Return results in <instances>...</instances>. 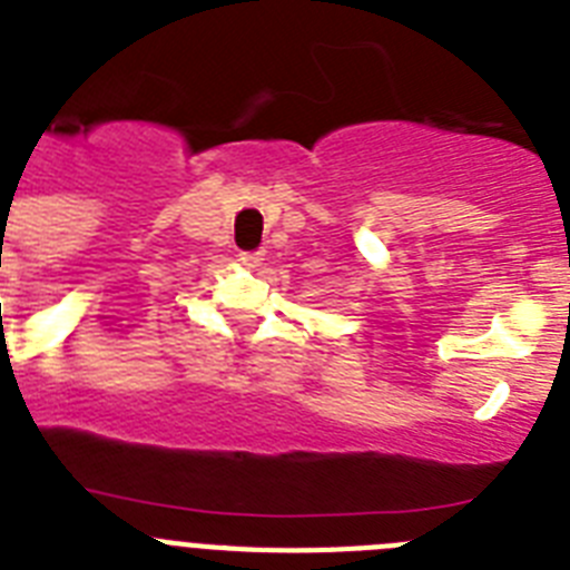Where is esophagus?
<instances>
[{
  "label": "esophagus",
  "mask_w": 570,
  "mask_h": 570,
  "mask_svg": "<svg viewBox=\"0 0 570 570\" xmlns=\"http://www.w3.org/2000/svg\"><path fill=\"white\" fill-rule=\"evenodd\" d=\"M239 259L248 265V268H256L262 262V250H245V254H239Z\"/></svg>",
  "instance_id": "1"
}]
</instances>
